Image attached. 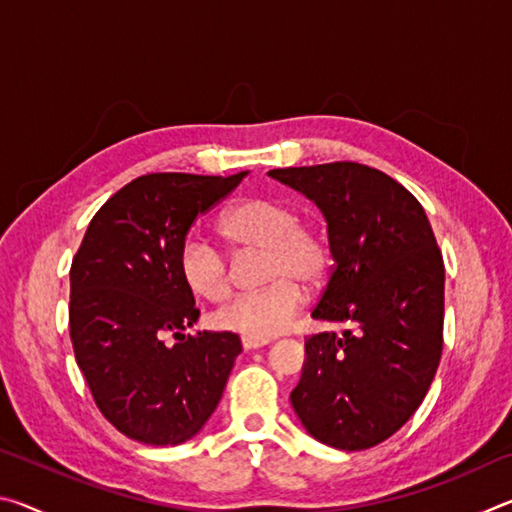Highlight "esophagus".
Listing matches in <instances>:
<instances>
[{
	"instance_id": "1",
	"label": "esophagus",
	"mask_w": 512,
	"mask_h": 512,
	"mask_svg": "<svg viewBox=\"0 0 512 512\" xmlns=\"http://www.w3.org/2000/svg\"><path fill=\"white\" fill-rule=\"evenodd\" d=\"M268 341H255V339H241V345H244V350L246 352H250V350H259V348H264Z\"/></svg>"
}]
</instances>
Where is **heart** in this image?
Listing matches in <instances>:
<instances>
[{
	"label": "heart",
	"instance_id": "1",
	"mask_svg": "<svg viewBox=\"0 0 512 512\" xmlns=\"http://www.w3.org/2000/svg\"><path fill=\"white\" fill-rule=\"evenodd\" d=\"M221 235L237 250H262L259 280L266 287L246 293L216 311L212 323L244 339L268 341L289 329L305 302L302 287H314L329 255L314 230L293 207L273 198H244L221 216ZM178 273L194 296L223 302L232 293V271L219 250L201 237H187L178 250Z\"/></svg>",
	"mask_w": 512,
	"mask_h": 512
}]
</instances>
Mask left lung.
Instances as JSON below:
<instances>
[{"instance_id": "left-lung-1", "label": "left lung", "mask_w": 512, "mask_h": 512, "mask_svg": "<svg viewBox=\"0 0 512 512\" xmlns=\"http://www.w3.org/2000/svg\"><path fill=\"white\" fill-rule=\"evenodd\" d=\"M268 176L323 212L334 268L311 318L345 327L305 341L291 406L318 443L375 447L422 404L443 352L445 266L429 219L409 189L359 162Z\"/></svg>"}]
</instances>
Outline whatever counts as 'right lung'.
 Listing matches in <instances>:
<instances>
[{"label": "right lung", "mask_w": 512, "mask_h": 512, "mask_svg": "<svg viewBox=\"0 0 512 512\" xmlns=\"http://www.w3.org/2000/svg\"><path fill=\"white\" fill-rule=\"evenodd\" d=\"M235 176L149 173L94 214L69 271V336L106 420L137 443L194 438L221 402L241 354L232 332H196L194 293L178 250L198 214L228 196ZM179 343L166 345V336Z\"/></svg>", "instance_id": "add662e5"}]
</instances>
